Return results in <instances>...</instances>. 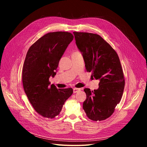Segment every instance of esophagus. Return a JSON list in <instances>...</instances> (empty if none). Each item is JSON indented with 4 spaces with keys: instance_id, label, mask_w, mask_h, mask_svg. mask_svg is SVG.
<instances>
[{
    "instance_id": "34e87169",
    "label": "esophagus",
    "mask_w": 147,
    "mask_h": 147,
    "mask_svg": "<svg viewBox=\"0 0 147 147\" xmlns=\"http://www.w3.org/2000/svg\"><path fill=\"white\" fill-rule=\"evenodd\" d=\"M81 90V89L80 88H73V93H78L79 91Z\"/></svg>"
}]
</instances>
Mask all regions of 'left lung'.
<instances>
[{"label": "left lung", "mask_w": 147, "mask_h": 147, "mask_svg": "<svg viewBox=\"0 0 147 147\" xmlns=\"http://www.w3.org/2000/svg\"><path fill=\"white\" fill-rule=\"evenodd\" d=\"M73 34L87 71L99 80L97 90L84 88L87 98L83 109L90 120H104L114 112L124 90L125 79L119 57L99 35L76 32Z\"/></svg>", "instance_id": "obj_1"}]
</instances>
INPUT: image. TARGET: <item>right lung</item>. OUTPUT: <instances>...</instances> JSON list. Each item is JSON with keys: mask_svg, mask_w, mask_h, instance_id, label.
<instances>
[{"mask_svg": "<svg viewBox=\"0 0 147 147\" xmlns=\"http://www.w3.org/2000/svg\"><path fill=\"white\" fill-rule=\"evenodd\" d=\"M69 32H50L41 37L28 50L22 68V84L36 112L53 118L73 94L71 88H57L49 79L56 74L59 61L73 40Z\"/></svg>", "mask_w": 147, "mask_h": 147, "instance_id": "right-lung-1", "label": "right lung"}]
</instances>
